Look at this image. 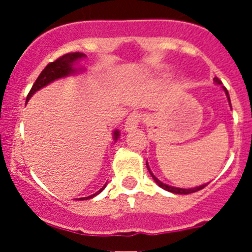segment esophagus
<instances>
[{"label": "esophagus", "instance_id": "esophagus-1", "mask_svg": "<svg viewBox=\"0 0 252 252\" xmlns=\"http://www.w3.org/2000/svg\"><path fill=\"white\" fill-rule=\"evenodd\" d=\"M142 120V113L139 111H132V112L128 115V117L126 119L125 122V130L126 131H132L136 127H139L140 122Z\"/></svg>", "mask_w": 252, "mask_h": 252}]
</instances>
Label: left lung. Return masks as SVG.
Listing matches in <instances>:
<instances>
[{
	"mask_svg": "<svg viewBox=\"0 0 252 252\" xmlns=\"http://www.w3.org/2000/svg\"><path fill=\"white\" fill-rule=\"evenodd\" d=\"M213 81H215L216 83H217V84H222V83H221V81H220V79H218V78H215V79H213ZM223 90H224V93H226L227 98H228V102H230V106H231V101H230V95H228V92H227V90H226V88H224V87H223ZM146 166H148L149 173H150V174H151V177H153V179L155 180V183H157L158 186L160 187V188L165 189V190H168V192L175 193V194H190V193H194V192H198V190H201V189H203L204 187H206L207 184H208V183H207V184H203V186L195 187V188H189V189H184V188H175V187H170V186H168V184H164V183H162V182H160V180L158 179V178L155 177V175H154L153 173H151L150 168H149V165H148V161H146Z\"/></svg>",
	"mask_w": 252,
	"mask_h": 252,
	"instance_id": "1",
	"label": "left lung"
}]
</instances>
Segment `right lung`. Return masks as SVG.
Returning a JSON list of instances; mask_svg holds the SVG:
<instances>
[{"label": "right lung", "mask_w": 252, "mask_h": 252, "mask_svg": "<svg viewBox=\"0 0 252 252\" xmlns=\"http://www.w3.org/2000/svg\"><path fill=\"white\" fill-rule=\"evenodd\" d=\"M83 58H86V54H83V53H69V54H65V55H63V57L58 58L55 62H51V63H49L48 65L44 68L43 72L40 73V75L37 77L36 81H35L34 86H32V88H31L30 92H29L26 101H29V99L32 97V94H34L35 92H37L39 90H41L43 87L48 86V84L51 83V82L57 81V79H60V78L68 77V75L75 74V73L78 72V69L74 68L75 62H77V60L83 59ZM119 136H120V131L116 130L115 132H113V140H117L119 139ZM104 187H106V184H104V186L99 189L98 192L94 193V194L90 195V197L79 198V199H90V198H93L94 195H97L98 193H101L102 190L104 189Z\"/></svg>", "instance_id": "add662e5"}]
</instances>
